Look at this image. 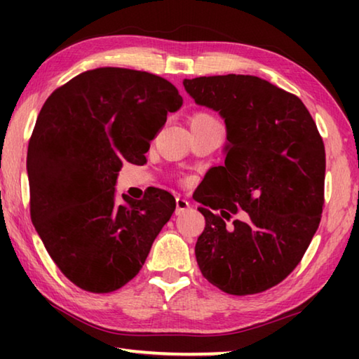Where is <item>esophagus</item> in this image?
I'll use <instances>...</instances> for the list:
<instances>
[{"instance_id":"1","label":"esophagus","mask_w":359,"mask_h":359,"mask_svg":"<svg viewBox=\"0 0 359 359\" xmlns=\"http://www.w3.org/2000/svg\"><path fill=\"white\" fill-rule=\"evenodd\" d=\"M188 208H190V203H188L185 198H182V196L175 198V214H180L182 210H185Z\"/></svg>"}]
</instances>
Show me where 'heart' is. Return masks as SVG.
<instances>
[{"instance_id": "obj_1", "label": "heart", "mask_w": 359, "mask_h": 359, "mask_svg": "<svg viewBox=\"0 0 359 359\" xmlns=\"http://www.w3.org/2000/svg\"><path fill=\"white\" fill-rule=\"evenodd\" d=\"M196 118H214V117H212V115H209V114H205V112H198V114L193 115L191 120H196Z\"/></svg>"}]
</instances>
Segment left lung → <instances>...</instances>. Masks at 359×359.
<instances>
[{
    "label": "left lung",
    "instance_id": "8db88e82",
    "mask_svg": "<svg viewBox=\"0 0 359 359\" xmlns=\"http://www.w3.org/2000/svg\"><path fill=\"white\" fill-rule=\"evenodd\" d=\"M184 87L196 104L222 115L228 139L224 166L194 193L205 218L198 266L224 293H261L293 272L318 229L323 139L297 96L259 77L185 79ZM234 213L243 220L228 225Z\"/></svg>",
    "mask_w": 359,
    "mask_h": 359
}]
</instances>
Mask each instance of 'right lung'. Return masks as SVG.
Returning a JSON list of instances; mask_svg holds the SVG:
<instances>
[{
  "mask_svg": "<svg viewBox=\"0 0 359 359\" xmlns=\"http://www.w3.org/2000/svg\"><path fill=\"white\" fill-rule=\"evenodd\" d=\"M182 102L160 76L98 68L71 79L42 106L28 144L29 214L76 287L111 293L141 271L175 199L151 187L142 199L121 194L117 203L114 187L123 161L144 160Z\"/></svg>",
  "mask_w": 359,
  "mask_h": 359,
  "instance_id": "right-lung-1",
  "label": "right lung"
}]
</instances>
